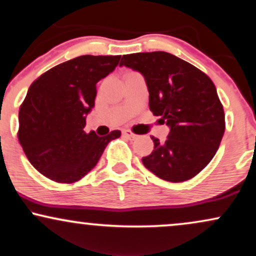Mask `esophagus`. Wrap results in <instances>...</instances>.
Here are the masks:
<instances>
[{
  "label": "esophagus",
  "mask_w": 256,
  "mask_h": 256,
  "mask_svg": "<svg viewBox=\"0 0 256 256\" xmlns=\"http://www.w3.org/2000/svg\"><path fill=\"white\" fill-rule=\"evenodd\" d=\"M122 134L125 136V137H128V138H130V139H136L138 137L137 134H134V132H131L130 130H124L122 131Z\"/></svg>",
  "instance_id": "obj_1"
}]
</instances>
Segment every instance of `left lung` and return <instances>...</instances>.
<instances>
[{
  "label": "left lung",
  "instance_id": "left-lung-1",
  "mask_svg": "<svg viewBox=\"0 0 256 256\" xmlns=\"http://www.w3.org/2000/svg\"><path fill=\"white\" fill-rule=\"evenodd\" d=\"M119 66L142 73L148 108L170 128L166 142L151 137L146 169L168 182H184L208 166L224 134L223 106L210 78L166 52L122 56Z\"/></svg>",
  "mask_w": 256,
  "mask_h": 256
}]
</instances>
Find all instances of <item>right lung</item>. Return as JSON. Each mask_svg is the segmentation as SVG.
<instances>
[{
  "instance_id": "1",
  "label": "right lung",
  "mask_w": 256,
  "mask_h": 256,
  "mask_svg": "<svg viewBox=\"0 0 256 256\" xmlns=\"http://www.w3.org/2000/svg\"><path fill=\"white\" fill-rule=\"evenodd\" d=\"M120 56H82L53 67L29 87L18 112V137L38 172L59 183L82 178L98 163L106 145L120 137L86 134L94 108L96 82L114 70Z\"/></svg>"
}]
</instances>
